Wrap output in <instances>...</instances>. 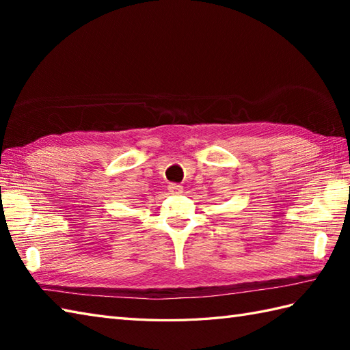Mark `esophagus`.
<instances>
[{"instance_id": "34e87169", "label": "esophagus", "mask_w": 350, "mask_h": 350, "mask_svg": "<svg viewBox=\"0 0 350 350\" xmlns=\"http://www.w3.org/2000/svg\"><path fill=\"white\" fill-rule=\"evenodd\" d=\"M168 191L171 192V194H180V192H183V187L179 183H170Z\"/></svg>"}]
</instances>
